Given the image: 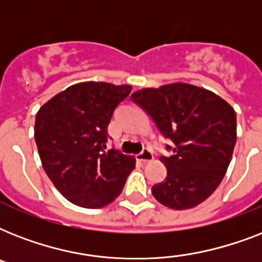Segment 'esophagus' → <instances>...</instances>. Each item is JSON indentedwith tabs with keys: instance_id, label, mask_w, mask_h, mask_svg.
I'll return each instance as SVG.
<instances>
[{
	"instance_id": "obj_1",
	"label": "esophagus",
	"mask_w": 262,
	"mask_h": 262,
	"mask_svg": "<svg viewBox=\"0 0 262 262\" xmlns=\"http://www.w3.org/2000/svg\"><path fill=\"white\" fill-rule=\"evenodd\" d=\"M136 159L139 160V162H141V163H147V162L154 159V155H152V152L149 148H144L143 151L136 156Z\"/></svg>"
}]
</instances>
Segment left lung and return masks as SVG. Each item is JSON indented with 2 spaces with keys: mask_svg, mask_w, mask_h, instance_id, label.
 Listing matches in <instances>:
<instances>
[{
  "mask_svg": "<svg viewBox=\"0 0 262 262\" xmlns=\"http://www.w3.org/2000/svg\"><path fill=\"white\" fill-rule=\"evenodd\" d=\"M154 119L172 145L160 156L167 168L152 194L171 209H187L207 200L219 186L236 141L235 111L224 99L191 84L144 88L130 96Z\"/></svg>",
  "mask_w": 262,
  "mask_h": 262,
  "instance_id": "obj_1",
  "label": "left lung"
}]
</instances>
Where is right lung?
Listing matches in <instances>:
<instances>
[{
	"instance_id": "obj_1",
	"label": "right lung",
	"mask_w": 262,
	"mask_h": 262,
	"mask_svg": "<svg viewBox=\"0 0 262 262\" xmlns=\"http://www.w3.org/2000/svg\"><path fill=\"white\" fill-rule=\"evenodd\" d=\"M130 85L85 81L59 92L39 108L35 143L46 174L75 205L102 208L122 191L136 159L106 151L107 126Z\"/></svg>"
}]
</instances>
